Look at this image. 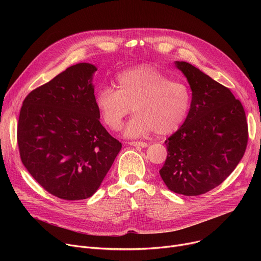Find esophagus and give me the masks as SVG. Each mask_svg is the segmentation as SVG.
Masks as SVG:
<instances>
[{
  "label": "esophagus",
  "mask_w": 261,
  "mask_h": 261,
  "mask_svg": "<svg viewBox=\"0 0 261 261\" xmlns=\"http://www.w3.org/2000/svg\"><path fill=\"white\" fill-rule=\"evenodd\" d=\"M128 144L130 146H134V147H142V148L148 147V144L145 142H129Z\"/></svg>",
  "instance_id": "34e87169"
}]
</instances>
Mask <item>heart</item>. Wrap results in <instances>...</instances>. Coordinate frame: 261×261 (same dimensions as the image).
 <instances>
[{
	"instance_id": "b5f03b06",
	"label": "heart",
	"mask_w": 261,
	"mask_h": 261,
	"mask_svg": "<svg viewBox=\"0 0 261 261\" xmlns=\"http://www.w3.org/2000/svg\"><path fill=\"white\" fill-rule=\"evenodd\" d=\"M116 90L103 86L96 93L95 105L105 125L113 131L121 127L131 111L123 134L140 138L153 132L165 136L179 130L191 107L189 89L181 82L171 81L158 67L143 64L119 73Z\"/></svg>"
}]
</instances>
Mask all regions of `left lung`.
Returning <instances> with one entry per match:
<instances>
[{
  "label": "left lung",
  "mask_w": 261,
  "mask_h": 261,
  "mask_svg": "<svg viewBox=\"0 0 261 261\" xmlns=\"http://www.w3.org/2000/svg\"><path fill=\"white\" fill-rule=\"evenodd\" d=\"M174 64L187 78L193 97L182 127L165 141L168 155L160 174L173 193L199 196L234 171L248 144V122L229 89L188 62Z\"/></svg>",
  "instance_id": "8db88e82"
}]
</instances>
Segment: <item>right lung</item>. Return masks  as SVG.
Here are the masks:
<instances>
[{
  "mask_svg": "<svg viewBox=\"0 0 261 261\" xmlns=\"http://www.w3.org/2000/svg\"><path fill=\"white\" fill-rule=\"evenodd\" d=\"M77 63L32 91L20 111L21 161L49 194L74 201L92 197L120 151L121 143L100 123L93 75Z\"/></svg>",
  "mask_w": 261,
  "mask_h": 261,
  "instance_id": "1",
  "label": "right lung"
}]
</instances>
